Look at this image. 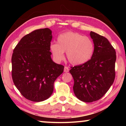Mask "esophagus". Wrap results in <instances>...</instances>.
Returning <instances> with one entry per match:
<instances>
[{"mask_svg": "<svg viewBox=\"0 0 126 126\" xmlns=\"http://www.w3.org/2000/svg\"><path fill=\"white\" fill-rule=\"evenodd\" d=\"M69 71V68L67 67H64V72H68Z\"/></svg>", "mask_w": 126, "mask_h": 126, "instance_id": "esophagus-1", "label": "esophagus"}]
</instances>
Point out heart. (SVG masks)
Returning <instances> with one entry per match:
<instances>
[{
    "instance_id": "obj_1",
    "label": "heart",
    "mask_w": 126,
    "mask_h": 126,
    "mask_svg": "<svg viewBox=\"0 0 126 126\" xmlns=\"http://www.w3.org/2000/svg\"><path fill=\"white\" fill-rule=\"evenodd\" d=\"M94 46L93 40L80 34L68 32L57 38V43H52L50 50L55 61L61 62L64 58V52L70 63L80 65L86 63L92 57Z\"/></svg>"
}]
</instances>
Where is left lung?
Here are the masks:
<instances>
[{
  "label": "left lung",
  "instance_id": "left-lung-1",
  "mask_svg": "<svg viewBox=\"0 0 126 126\" xmlns=\"http://www.w3.org/2000/svg\"><path fill=\"white\" fill-rule=\"evenodd\" d=\"M94 49L89 61L72 67L73 87L77 98L84 102L99 100L108 91L116 76V50L106 38L91 32Z\"/></svg>",
  "mask_w": 126,
  "mask_h": 126
}]
</instances>
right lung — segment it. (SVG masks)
I'll use <instances>...</instances> for the list:
<instances>
[{
  "instance_id": "obj_1",
  "label": "right lung",
  "mask_w": 126,
  "mask_h": 126,
  "mask_svg": "<svg viewBox=\"0 0 126 126\" xmlns=\"http://www.w3.org/2000/svg\"><path fill=\"white\" fill-rule=\"evenodd\" d=\"M52 31L37 29L20 39L13 50L12 76L14 84L25 98L41 102L49 98L54 83L64 66L51 58Z\"/></svg>"
}]
</instances>
